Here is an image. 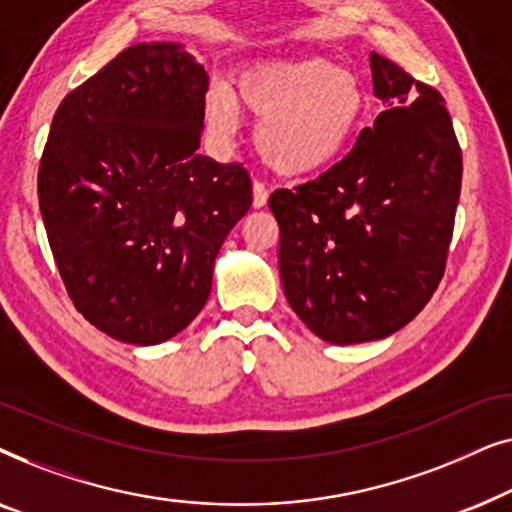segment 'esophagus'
<instances>
[{
  "instance_id": "obj_1",
  "label": "esophagus",
  "mask_w": 512,
  "mask_h": 512,
  "mask_svg": "<svg viewBox=\"0 0 512 512\" xmlns=\"http://www.w3.org/2000/svg\"><path fill=\"white\" fill-rule=\"evenodd\" d=\"M268 202V188L261 181H254V207L261 209Z\"/></svg>"
}]
</instances>
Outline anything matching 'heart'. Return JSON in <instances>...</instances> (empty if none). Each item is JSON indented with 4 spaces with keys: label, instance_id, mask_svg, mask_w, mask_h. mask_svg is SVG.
<instances>
[{
    "label": "heart",
    "instance_id": "obj_1",
    "mask_svg": "<svg viewBox=\"0 0 512 512\" xmlns=\"http://www.w3.org/2000/svg\"><path fill=\"white\" fill-rule=\"evenodd\" d=\"M240 107L258 121L263 163L284 177H307L331 167L352 144L366 114V90L359 76L326 58H279L242 69L235 95L226 86L209 90L212 132L233 137Z\"/></svg>",
    "mask_w": 512,
    "mask_h": 512
}]
</instances>
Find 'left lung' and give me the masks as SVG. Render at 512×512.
<instances>
[{"label": "left lung", "mask_w": 512, "mask_h": 512, "mask_svg": "<svg viewBox=\"0 0 512 512\" xmlns=\"http://www.w3.org/2000/svg\"><path fill=\"white\" fill-rule=\"evenodd\" d=\"M382 114L314 181L270 195L293 312L331 345L410 324L445 272L461 149L436 88L370 53Z\"/></svg>", "instance_id": "left-lung-1"}]
</instances>
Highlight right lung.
Listing matches in <instances>:
<instances>
[{"label": "right lung", "mask_w": 512, "mask_h": 512, "mask_svg": "<svg viewBox=\"0 0 512 512\" xmlns=\"http://www.w3.org/2000/svg\"><path fill=\"white\" fill-rule=\"evenodd\" d=\"M207 72L181 44L118 53L55 111L39 209L74 307L128 345L198 317L223 240L251 207L242 165L202 156Z\"/></svg>", "instance_id": "add662e5"}]
</instances>
